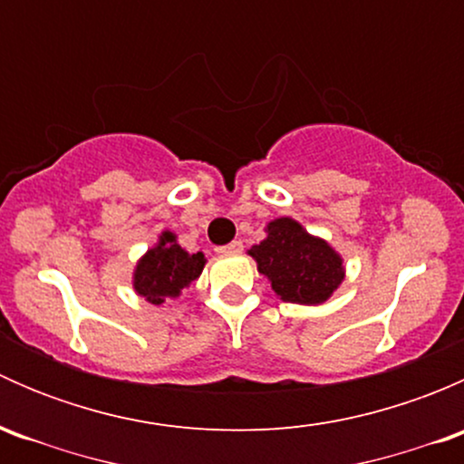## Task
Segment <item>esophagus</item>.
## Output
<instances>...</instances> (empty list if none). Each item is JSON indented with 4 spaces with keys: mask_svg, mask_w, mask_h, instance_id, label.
Masks as SVG:
<instances>
[{
    "mask_svg": "<svg viewBox=\"0 0 464 464\" xmlns=\"http://www.w3.org/2000/svg\"><path fill=\"white\" fill-rule=\"evenodd\" d=\"M240 251H242V240H233L228 242V245L219 246L218 254H240Z\"/></svg>",
    "mask_w": 464,
    "mask_h": 464,
    "instance_id": "34e87169",
    "label": "esophagus"
}]
</instances>
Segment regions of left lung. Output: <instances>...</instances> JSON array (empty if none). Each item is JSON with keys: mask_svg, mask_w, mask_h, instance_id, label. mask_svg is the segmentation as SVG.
Here are the masks:
<instances>
[{"mask_svg": "<svg viewBox=\"0 0 464 464\" xmlns=\"http://www.w3.org/2000/svg\"><path fill=\"white\" fill-rule=\"evenodd\" d=\"M271 289L287 303L319 305L343 280V260L321 237L310 236L292 218L266 224V237L249 251Z\"/></svg>", "mask_w": 464, "mask_h": 464, "instance_id": "8db88e82", "label": "left lung"}]
</instances>
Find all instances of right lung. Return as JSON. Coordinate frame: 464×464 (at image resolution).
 Segmentation results:
<instances>
[{
    "label": "right lung",
    "mask_w": 464,
    "mask_h": 464,
    "mask_svg": "<svg viewBox=\"0 0 464 464\" xmlns=\"http://www.w3.org/2000/svg\"><path fill=\"white\" fill-rule=\"evenodd\" d=\"M206 265L202 251L188 254L177 245L170 231L161 233L159 245L139 260L134 269V289L152 305H161L166 298H177L181 289L199 278Z\"/></svg>",
    "instance_id": "obj_1"
}]
</instances>
